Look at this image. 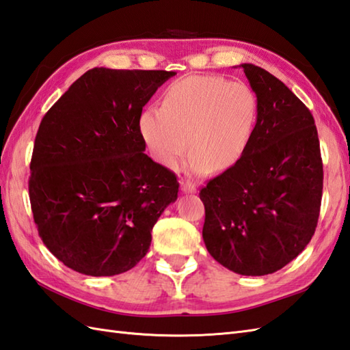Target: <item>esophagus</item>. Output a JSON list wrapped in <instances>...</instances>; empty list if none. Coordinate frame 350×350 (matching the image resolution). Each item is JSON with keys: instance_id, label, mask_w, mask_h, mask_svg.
<instances>
[{"instance_id": "1", "label": "esophagus", "mask_w": 350, "mask_h": 350, "mask_svg": "<svg viewBox=\"0 0 350 350\" xmlns=\"http://www.w3.org/2000/svg\"><path fill=\"white\" fill-rule=\"evenodd\" d=\"M180 189H182L183 193H195V192H197V188H195V186L189 182H182Z\"/></svg>"}]
</instances>
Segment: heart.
<instances>
[{
  "label": "heart",
  "instance_id": "obj_1",
  "mask_svg": "<svg viewBox=\"0 0 350 350\" xmlns=\"http://www.w3.org/2000/svg\"><path fill=\"white\" fill-rule=\"evenodd\" d=\"M258 115V98L247 85L221 76H189L165 89L161 109L142 111L138 131L165 168L177 167L189 143V173H221L246 153Z\"/></svg>",
  "mask_w": 350,
  "mask_h": 350
}]
</instances>
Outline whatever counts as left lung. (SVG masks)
I'll list each match as a JSON object with an SVG mask.
<instances>
[{"label":"left lung","mask_w":350,"mask_h":350,"mask_svg":"<svg viewBox=\"0 0 350 350\" xmlns=\"http://www.w3.org/2000/svg\"><path fill=\"white\" fill-rule=\"evenodd\" d=\"M239 67L258 98V122L243 158L200 191L202 239L228 270L265 275L289 264L312 240L323 168L310 110L264 68Z\"/></svg>","instance_id":"1"}]
</instances>
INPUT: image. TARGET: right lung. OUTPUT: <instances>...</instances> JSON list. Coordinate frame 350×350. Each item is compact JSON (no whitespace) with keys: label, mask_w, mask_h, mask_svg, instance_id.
<instances>
[{"label":"right lung","mask_w":350,"mask_h":350,"mask_svg":"<svg viewBox=\"0 0 350 350\" xmlns=\"http://www.w3.org/2000/svg\"><path fill=\"white\" fill-rule=\"evenodd\" d=\"M174 71H86L36 135L29 201L46 247L86 275L125 273L148 254L152 228L177 200L174 173L146 155L143 107Z\"/></svg>","instance_id":"add662e5"}]
</instances>
